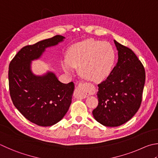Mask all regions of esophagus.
Returning <instances> with one entry per match:
<instances>
[{"label": "esophagus", "mask_w": 158, "mask_h": 158, "mask_svg": "<svg viewBox=\"0 0 158 158\" xmlns=\"http://www.w3.org/2000/svg\"><path fill=\"white\" fill-rule=\"evenodd\" d=\"M83 88L84 84L82 83H80L79 85H77L74 90V97L77 99H84L86 97V95L83 93Z\"/></svg>", "instance_id": "obj_1"}]
</instances>
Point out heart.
Returning a JSON list of instances; mask_svg holds the SVG:
<instances>
[{"instance_id":"b5f03b06","label":"heart","mask_w":158,"mask_h":158,"mask_svg":"<svg viewBox=\"0 0 158 158\" xmlns=\"http://www.w3.org/2000/svg\"><path fill=\"white\" fill-rule=\"evenodd\" d=\"M63 68L72 73L73 67H79L85 79L93 81H102L110 73L114 64L113 48L106 43L88 39L73 45L68 52Z\"/></svg>"}]
</instances>
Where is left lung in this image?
Here are the masks:
<instances>
[{
  "mask_svg": "<svg viewBox=\"0 0 158 158\" xmlns=\"http://www.w3.org/2000/svg\"><path fill=\"white\" fill-rule=\"evenodd\" d=\"M118 61L106 80L98 84L96 121L116 127L129 121L140 107L145 83L144 65L130 48L114 41Z\"/></svg>",
  "mask_w": 158,
  "mask_h": 158,
  "instance_id": "1",
  "label": "left lung"
}]
</instances>
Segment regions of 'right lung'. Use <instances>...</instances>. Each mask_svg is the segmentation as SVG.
<instances>
[{
	"instance_id": "right-lung-1",
	"label": "right lung",
	"mask_w": 158,
	"mask_h": 158,
	"mask_svg": "<svg viewBox=\"0 0 158 158\" xmlns=\"http://www.w3.org/2000/svg\"><path fill=\"white\" fill-rule=\"evenodd\" d=\"M64 38L56 35L26 45L9 65V90L14 106L27 119L40 127H50L63 119L71 104L74 85L73 82H60L52 73L35 76L30 70V62L39 59L45 48L58 44Z\"/></svg>"
}]
</instances>
